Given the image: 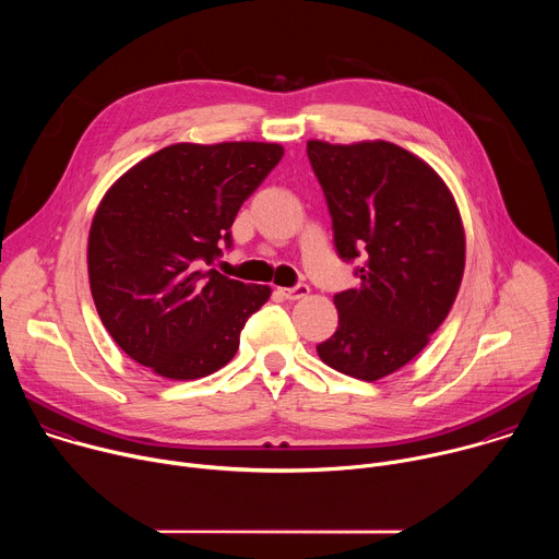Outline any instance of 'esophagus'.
Wrapping results in <instances>:
<instances>
[{
    "label": "esophagus",
    "mask_w": 559,
    "mask_h": 559,
    "mask_svg": "<svg viewBox=\"0 0 559 559\" xmlns=\"http://www.w3.org/2000/svg\"><path fill=\"white\" fill-rule=\"evenodd\" d=\"M287 300H298V298H305L309 294V287L307 285H296V287H281L278 289Z\"/></svg>",
    "instance_id": "1"
}]
</instances>
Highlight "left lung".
Returning <instances> with one entry per match:
<instances>
[{"label": "left lung", "mask_w": 559, "mask_h": 559, "mask_svg": "<svg viewBox=\"0 0 559 559\" xmlns=\"http://www.w3.org/2000/svg\"><path fill=\"white\" fill-rule=\"evenodd\" d=\"M307 156L341 259L365 261L360 283L334 296L338 330L316 352L373 382L414 360L449 316L464 274L462 216L442 177L395 143L309 139Z\"/></svg>", "instance_id": "obj_1"}]
</instances>
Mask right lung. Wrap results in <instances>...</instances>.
Instances as JSON below:
<instances>
[{
  "label": "right lung",
  "mask_w": 559,
  "mask_h": 559,
  "mask_svg": "<svg viewBox=\"0 0 559 559\" xmlns=\"http://www.w3.org/2000/svg\"><path fill=\"white\" fill-rule=\"evenodd\" d=\"M283 152L263 141L175 143L108 188L88 234V278L104 328L132 360L197 380L234 358L272 287L207 265Z\"/></svg>",
  "instance_id": "right-lung-1"
}]
</instances>
